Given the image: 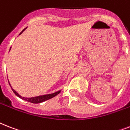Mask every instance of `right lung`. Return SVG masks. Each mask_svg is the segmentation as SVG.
Segmentation results:
<instances>
[{"label": "right lung", "instance_id": "obj_1", "mask_svg": "<svg viewBox=\"0 0 130 130\" xmlns=\"http://www.w3.org/2000/svg\"><path fill=\"white\" fill-rule=\"evenodd\" d=\"M26 28H27V27H26ZM26 28H25L24 29H23L21 33L19 34V35L23 33V31H24V30H25ZM11 47L10 48V50H11ZM8 81H9V80H8ZM9 85H10V86L11 87V84H10V83H9ZM11 89H12V90L13 91V92L15 93V95H16L17 96H18L19 98H20V99H23V100H24V101H28V102H30V103H35V104L42 103V102H44V101H47V100H49V99H52V98H53V97H55V96H57V94H59V93L61 92V90H59V91H57V92H56L53 93V94H48L42 95V96H35V97H31V98H25V97H22L21 96H20V95H19V94H18V93H17V92L15 90H14V89L12 88V87H11Z\"/></svg>", "mask_w": 130, "mask_h": 130}]
</instances>
